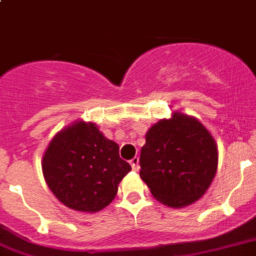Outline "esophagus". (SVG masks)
<instances>
[{
    "instance_id": "1",
    "label": "esophagus",
    "mask_w": 256,
    "mask_h": 256,
    "mask_svg": "<svg viewBox=\"0 0 256 256\" xmlns=\"http://www.w3.org/2000/svg\"><path fill=\"white\" fill-rule=\"evenodd\" d=\"M130 164H131V167H132V170L138 171V157H134V158L130 161Z\"/></svg>"
}]
</instances>
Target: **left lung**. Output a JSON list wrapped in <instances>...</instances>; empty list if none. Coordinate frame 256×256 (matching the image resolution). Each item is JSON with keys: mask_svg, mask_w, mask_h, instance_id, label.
Returning <instances> with one entry per match:
<instances>
[{"mask_svg": "<svg viewBox=\"0 0 256 256\" xmlns=\"http://www.w3.org/2000/svg\"><path fill=\"white\" fill-rule=\"evenodd\" d=\"M140 166V177L157 200L168 207H186L210 186L218 148L200 121L176 112L147 131Z\"/></svg>", "mask_w": 256, "mask_h": 256, "instance_id": "obj_1", "label": "left lung"}]
</instances>
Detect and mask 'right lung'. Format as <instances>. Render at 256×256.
Returning a JSON list of instances; mask_svg holds the SVG:
<instances>
[{
    "mask_svg": "<svg viewBox=\"0 0 256 256\" xmlns=\"http://www.w3.org/2000/svg\"><path fill=\"white\" fill-rule=\"evenodd\" d=\"M42 168L48 187L64 206L90 213L112 202L118 184L131 171L120 158L118 144L82 121L54 136Z\"/></svg>",
    "mask_w": 256,
    "mask_h": 256,
    "instance_id": "1",
    "label": "right lung"
}]
</instances>
